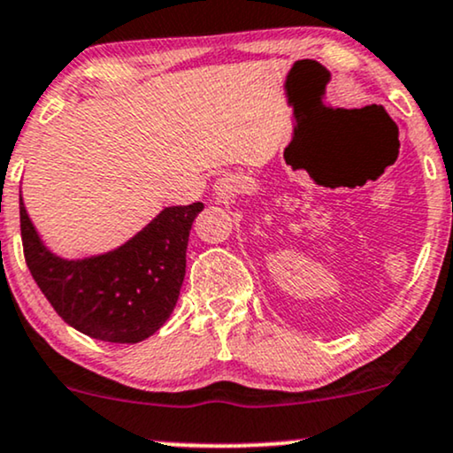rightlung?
Wrapping results in <instances>:
<instances>
[{
	"instance_id": "add662e5",
	"label": "right lung",
	"mask_w": 453,
	"mask_h": 453,
	"mask_svg": "<svg viewBox=\"0 0 453 453\" xmlns=\"http://www.w3.org/2000/svg\"><path fill=\"white\" fill-rule=\"evenodd\" d=\"M203 209V203L166 206L118 249L65 259L42 242L20 196L27 268L57 314L80 334L137 344L154 335L177 306L189 230Z\"/></svg>"
}]
</instances>
